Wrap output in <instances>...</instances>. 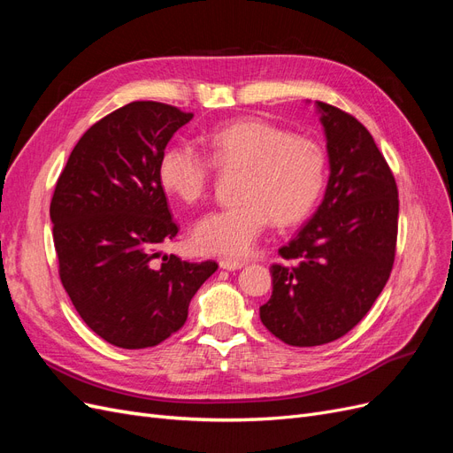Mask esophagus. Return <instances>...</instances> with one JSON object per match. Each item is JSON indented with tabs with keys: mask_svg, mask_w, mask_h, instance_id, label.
Listing matches in <instances>:
<instances>
[{
	"mask_svg": "<svg viewBox=\"0 0 453 453\" xmlns=\"http://www.w3.org/2000/svg\"><path fill=\"white\" fill-rule=\"evenodd\" d=\"M245 263L243 260H234V258H221L219 260V266L223 270H240Z\"/></svg>",
	"mask_w": 453,
	"mask_h": 453,
	"instance_id": "esophagus-1",
	"label": "esophagus"
}]
</instances>
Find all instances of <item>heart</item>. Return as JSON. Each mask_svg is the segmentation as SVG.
Here are the masks:
<instances>
[{
    "instance_id": "1",
    "label": "heart",
    "mask_w": 453,
    "mask_h": 453,
    "mask_svg": "<svg viewBox=\"0 0 453 453\" xmlns=\"http://www.w3.org/2000/svg\"><path fill=\"white\" fill-rule=\"evenodd\" d=\"M210 157L190 143L164 150L158 175L164 188L185 203L208 196L215 166L242 170L240 203L203 215L193 228L196 250L210 255H248L273 221H303L318 203L325 181L326 149L304 134H291L270 120L245 117L205 135Z\"/></svg>"
}]
</instances>
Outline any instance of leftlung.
<instances>
[{
    "instance_id": "left-lung-1",
    "label": "left lung",
    "mask_w": 453,
    "mask_h": 453,
    "mask_svg": "<svg viewBox=\"0 0 453 453\" xmlns=\"http://www.w3.org/2000/svg\"><path fill=\"white\" fill-rule=\"evenodd\" d=\"M331 177L318 211L280 250L260 321L281 342L311 348L349 333L376 303L395 263L399 190L370 132L318 102Z\"/></svg>"
}]
</instances>
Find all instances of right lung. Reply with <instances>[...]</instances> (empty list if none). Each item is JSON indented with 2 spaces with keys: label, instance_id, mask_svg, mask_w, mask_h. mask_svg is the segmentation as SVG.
I'll return each instance as SVG.
<instances>
[{
  "label": "right lung",
  "instance_id": "right-lung-1",
  "mask_svg": "<svg viewBox=\"0 0 453 453\" xmlns=\"http://www.w3.org/2000/svg\"><path fill=\"white\" fill-rule=\"evenodd\" d=\"M193 119L168 104L132 102L92 125L73 147L50 200L65 293L92 331L125 349L180 331L190 298L217 270L158 250L175 238L158 164Z\"/></svg>",
  "mask_w": 453,
  "mask_h": 453
}]
</instances>
